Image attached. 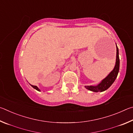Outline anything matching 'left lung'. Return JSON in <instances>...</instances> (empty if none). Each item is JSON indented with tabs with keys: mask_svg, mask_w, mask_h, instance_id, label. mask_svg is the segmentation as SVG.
I'll return each instance as SVG.
<instances>
[{
	"mask_svg": "<svg viewBox=\"0 0 133 133\" xmlns=\"http://www.w3.org/2000/svg\"><path fill=\"white\" fill-rule=\"evenodd\" d=\"M116 64L114 69L106 77L102 80L99 84L96 85H85V88L89 90H90L94 92H102L106 90L109 87L111 86L112 83L116 79L117 77L119 67H120V59H119V53L118 49L116 44Z\"/></svg>",
	"mask_w": 133,
	"mask_h": 133,
	"instance_id": "obj_1",
	"label": "left lung"
}]
</instances>
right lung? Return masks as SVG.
I'll list each match as a JSON object with an SVG mask.
<instances>
[{"instance_id": "right-lung-1", "label": "right lung", "mask_w": 133, "mask_h": 133, "mask_svg": "<svg viewBox=\"0 0 133 133\" xmlns=\"http://www.w3.org/2000/svg\"><path fill=\"white\" fill-rule=\"evenodd\" d=\"M30 85L31 87H33V88H34L35 89H36V90H37V91H40V90L38 88V87L36 86V85H31V84H30Z\"/></svg>"}]
</instances>
